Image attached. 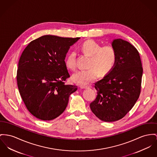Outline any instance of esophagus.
<instances>
[{"mask_svg":"<svg viewBox=\"0 0 157 157\" xmlns=\"http://www.w3.org/2000/svg\"><path fill=\"white\" fill-rule=\"evenodd\" d=\"M80 89H86V88H87V87H88V86H87L81 85V86H80Z\"/></svg>","mask_w":157,"mask_h":157,"instance_id":"esophagus-1","label":"esophagus"}]
</instances>
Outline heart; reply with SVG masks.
Here are the masks:
<instances>
[{
	"mask_svg": "<svg viewBox=\"0 0 157 157\" xmlns=\"http://www.w3.org/2000/svg\"><path fill=\"white\" fill-rule=\"evenodd\" d=\"M80 50L84 54L90 57L87 70L79 71L72 75L74 82L80 84H88L97 77H104L113 69L117 59V52L114 46L107 44L101 47L94 40L89 39L82 43ZM65 65L69 70L74 71L77 65L74 53H71L66 59Z\"/></svg>",
	"mask_w": 157,
	"mask_h": 157,
	"instance_id": "heart-1",
	"label": "heart"
}]
</instances>
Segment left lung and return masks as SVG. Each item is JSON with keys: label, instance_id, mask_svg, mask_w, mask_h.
<instances>
[{"label": "left lung", "instance_id": "left-lung-1", "mask_svg": "<svg viewBox=\"0 0 157 157\" xmlns=\"http://www.w3.org/2000/svg\"><path fill=\"white\" fill-rule=\"evenodd\" d=\"M117 59L112 71L94 84L98 95L90 107L99 119L113 122L123 118L135 105L141 89L143 68L139 53L129 42L113 40Z\"/></svg>", "mask_w": 157, "mask_h": 157}]
</instances>
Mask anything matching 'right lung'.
Masks as SVG:
<instances>
[{"instance_id":"obj_1","label":"right lung","mask_w":157,"mask_h":157,"mask_svg":"<svg viewBox=\"0 0 157 157\" xmlns=\"http://www.w3.org/2000/svg\"><path fill=\"white\" fill-rule=\"evenodd\" d=\"M80 37L46 35L30 42L22 53L17 80L19 92L29 112L43 121L52 120L65 111L76 86L65 81L70 74L65 59Z\"/></svg>"}]
</instances>
